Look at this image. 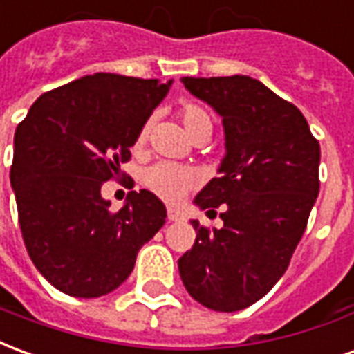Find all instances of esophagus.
I'll return each mask as SVG.
<instances>
[{"mask_svg":"<svg viewBox=\"0 0 354 354\" xmlns=\"http://www.w3.org/2000/svg\"><path fill=\"white\" fill-rule=\"evenodd\" d=\"M167 214H169L170 222H180V220H184V214H182L180 210H176V208H169Z\"/></svg>","mask_w":354,"mask_h":354,"instance_id":"1","label":"esophagus"}]
</instances>
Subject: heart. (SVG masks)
Returning a JSON list of instances; mask_svg holds the SVG:
<instances>
[{
	"label": "heart",
	"instance_id": "1",
	"mask_svg": "<svg viewBox=\"0 0 354 354\" xmlns=\"http://www.w3.org/2000/svg\"><path fill=\"white\" fill-rule=\"evenodd\" d=\"M178 115L182 119L185 132L195 138L199 136L201 132H212V119L207 109L201 108L197 104H184L182 108L178 109ZM151 132V119H146L142 127H140L134 146L142 147L146 146L147 138ZM142 182L147 189L155 193L157 197H161L162 201L169 203H176L184 197L185 193L195 189L201 182L199 170L193 169L189 165H178V162L159 161L147 167L144 170Z\"/></svg>",
	"mask_w": 354,
	"mask_h": 354
}]
</instances>
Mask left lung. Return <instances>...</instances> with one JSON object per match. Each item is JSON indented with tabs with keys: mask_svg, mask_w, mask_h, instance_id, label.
Instances as JSON below:
<instances>
[{
	"mask_svg": "<svg viewBox=\"0 0 354 354\" xmlns=\"http://www.w3.org/2000/svg\"><path fill=\"white\" fill-rule=\"evenodd\" d=\"M185 88L222 115L220 176L195 203L222 208L220 230L192 225L197 239L178 260L193 299L233 313L256 304L288 269L320 189V146L304 113L248 75L182 77Z\"/></svg>",
	"mask_w": 354,
	"mask_h": 354,
	"instance_id": "left-lung-1",
	"label": "left lung"
}]
</instances>
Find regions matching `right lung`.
Masks as SVG:
<instances>
[{"label":"right lung","mask_w":354,"mask_h":354,"mask_svg":"<svg viewBox=\"0 0 354 354\" xmlns=\"http://www.w3.org/2000/svg\"><path fill=\"white\" fill-rule=\"evenodd\" d=\"M169 87L85 75L41 94L17 127L11 185L22 239L37 271L68 296H106L123 284L165 223L167 208L151 192H131L121 210H109L100 189L121 176L119 165Z\"/></svg>","instance_id":"obj_1"}]
</instances>
